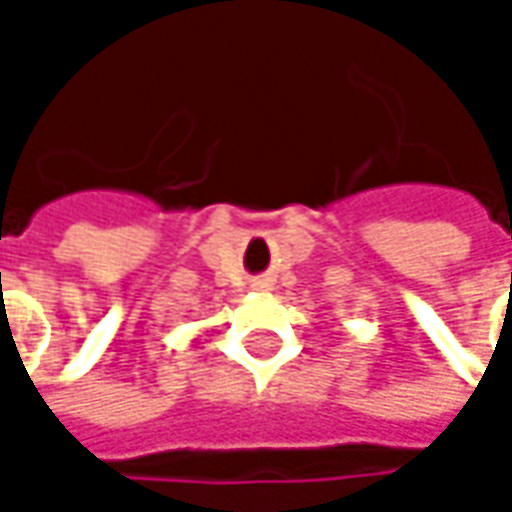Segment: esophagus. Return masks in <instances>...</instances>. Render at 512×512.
Wrapping results in <instances>:
<instances>
[{"mask_svg": "<svg viewBox=\"0 0 512 512\" xmlns=\"http://www.w3.org/2000/svg\"><path fill=\"white\" fill-rule=\"evenodd\" d=\"M255 290H272V278H257Z\"/></svg>", "mask_w": 512, "mask_h": 512, "instance_id": "1", "label": "esophagus"}]
</instances>
